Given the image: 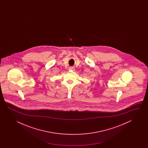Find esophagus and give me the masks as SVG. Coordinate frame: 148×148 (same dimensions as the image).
<instances>
[{"mask_svg":"<svg viewBox=\"0 0 148 148\" xmlns=\"http://www.w3.org/2000/svg\"><path fill=\"white\" fill-rule=\"evenodd\" d=\"M69 69L74 71V70H75V67H73V66H70V67L69 68Z\"/></svg>","mask_w":148,"mask_h":148,"instance_id":"obj_1","label":"esophagus"}]
</instances>
